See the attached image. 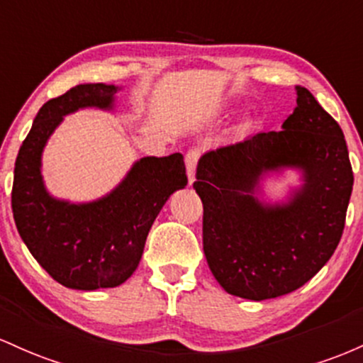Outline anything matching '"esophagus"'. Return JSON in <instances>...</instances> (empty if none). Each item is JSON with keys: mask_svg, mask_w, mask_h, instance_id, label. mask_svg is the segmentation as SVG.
I'll return each mask as SVG.
<instances>
[{"mask_svg": "<svg viewBox=\"0 0 363 363\" xmlns=\"http://www.w3.org/2000/svg\"><path fill=\"white\" fill-rule=\"evenodd\" d=\"M199 161V152L197 150H190L185 156V166H186V177H189V182H195V168H197Z\"/></svg>", "mask_w": 363, "mask_h": 363, "instance_id": "34e87169", "label": "esophagus"}]
</instances>
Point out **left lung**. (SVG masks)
<instances>
[{"label":"left lung","instance_id":"1","mask_svg":"<svg viewBox=\"0 0 363 363\" xmlns=\"http://www.w3.org/2000/svg\"><path fill=\"white\" fill-rule=\"evenodd\" d=\"M295 91L296 108L279 132L207 150L194 183L211 272L230 295L255 302L295 291L323 269L353 189L340 125L311 91ZM286 169L298 170L303 185L284 203H264L262 180Z\"/></svg>","mask_w":363,"mask_h":363}]
</instances>
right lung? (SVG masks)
<instances>
[{
  "label": "right lung",
  "mask_w": 363,
  "mask_h": 363,
  "mask_svg": "<svg viewBox=\"0 0 363 363\" xmlns=\"http://www.w3.org/2000/svg\"><path fill=\"white\" fill-rule=\"evenodd\" d=\"M118 85L80 84L39 109L15 161L11 209L34 259L72 290L94 291L125 283L137 269L154 219L177 190L185 189L180 152L140 157L115 189L91 202L48 192L43 150L63 118L84 108L115 109Z\"/></svg>",
  "instance_id": "obj_1"
}]
</instances>
